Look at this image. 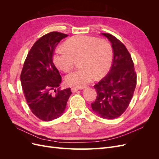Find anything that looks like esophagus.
I'll return each mask as SVG.
<instances>
[{"label":"esophagus","mask_w":159,"mask_h":159,"mask_svg":"<svg viewBox=\"0 0 159 159\" xmlns=\"http://www.w3.org/2000/svg\"><path fill=\"white\" fill-rule=\"evenodd\" d=\"M78 88H71V91H72V92H73V93H74V92H76V91H78Z\"/></svg>","instance_id":"34e87169"}]
</instances>
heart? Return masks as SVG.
<instances>
[{
	"mask_svg": "<svg viewBox=\"0 0 159 159\" xmlns=\"http://www.w3.org/2000/svg\"><path fill=\"white\" fill-rule=\"evenodd\" d=\"M65 48H58L54 55L56 66L61 71L71 70L75 60L80 59L81 68L66 76L70 86L83 88L95 78H102L109 70L113 60V50L105 40L88 36H76L64 44Z\"/></svg>",
	"mask_w": 159,
	"mask_h": 159,
	"instance_id": "b5f03b06",
	"label": "heart"
}]
</instances>
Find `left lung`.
<instances>
[{"mask_svg":"<svg viewBox=\"0 0 159 159\" xmlns=\"http://www.w3.org/2000/svg\"><path fill=\"white\" fill-rule=\"evenodd\" d=\"M111 43L113 59L106 76L94 85L97 98L91 104L93 111L101 117L117 118L125 111L137 85V74L129 51L116 37L102 33Z\"/></svg>","mask_w":159,"mask_h":159,"instance_id":"left-lung-1","label":"left lung"}]
</instances>
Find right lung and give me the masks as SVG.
Wrapping results in <instances>:
<instances>
[{"instance_id": "1", "label": "right lung", "mask_w": 159, "mask_h": 159, "mask_svg": "<svg viewBox=\"0 0 159 159\" xmlns=\"http://www.w3.org/2000/svg\"><path fill=\"white\" fill-rule=\"evenodd\" d=\"M67 36L66 34L52 32L39 38L28 52L20 74L28 107L36 117L44 121L63 114L72 93L70 88H59L61 77L52 59L56 46Z\"/></svg>"}]
</instances>
